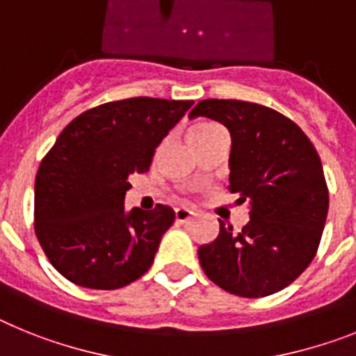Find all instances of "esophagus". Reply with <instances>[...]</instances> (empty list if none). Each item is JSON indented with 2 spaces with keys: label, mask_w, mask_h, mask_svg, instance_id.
Wrapping results in <instances>:
<instances>
[{
  "label": "esophagus",
  "mask_w": 356,
  "mask_h": 356,
  "mask_svg": "<svg viewBox=\"0 0 356 356\" xmlns=\"http://www.w3.org/2000/svg\"><path fill=\"white\" fill-rule=\"evenodd\" d=\"M193 215H195V213L191 211V209H188V208H177V209H175V220L181 222V224H184V222L190 220Z\"/></svg>",
  "instance_id": "1"
}]
</instances>
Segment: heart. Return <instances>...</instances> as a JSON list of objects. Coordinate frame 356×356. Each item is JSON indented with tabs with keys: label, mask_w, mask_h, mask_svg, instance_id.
<instances>
[{
	"label": "heart",
	"mask_w": 356,
	"mask_h": 356,
	"mask_svg": "<svg viewBox=\"0 0 356 356\" xmlns=\"http://www.w3.org/2000/svg\"><path fill=\"white\" fill-rule=\"evenodd\" d=\"M215 123H200V125H195V127H191L190 132H188V140L190 141H195L199 140V138H202L204 134H208L211 129H215Z\"/></svg>",
	"instance_id": "b5f03b06"
}]
</instances>
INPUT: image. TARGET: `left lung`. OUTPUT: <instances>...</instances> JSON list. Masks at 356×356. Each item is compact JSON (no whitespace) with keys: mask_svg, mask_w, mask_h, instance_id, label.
Segmentation results:
<instances>
[{"mask_svg":"<svg viewBox=\"0 0 356 356\" xmlns=\"http://www.w3.org/2000/svg\"><path fill=\"white\" fill-rule=\"evenodd\" d=\"M195 116L227 127V188L249 202L242 229L218 220V236L199 247L202 270L240 298L280 292L310 265L323 236L330 197L319 154L292 120L265 105L209 98L191 109Z\"/></svg>","mask_w":356,"mask_h":356,"instance_id":"left-lung-1","label":"left lung"}]
</instances>
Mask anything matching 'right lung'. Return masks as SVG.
<instances>
[{
    "instance_id": "right-lung-1",
    "label": "right lung",
    "mask_w": 356,
    "mask_h": 356,
    "mask_svg": "<svg viewBox=\"0 0 356 356\" xmlns=\"http://www.w3.org/2000/svg\"><path fill=\"white\" fill-rule=\"evenodd\" d=\"M193 102L127 98L76 116L41 161L35 234L66 280L95 290L129 285L150 268L174 209L125 211L129 175L148 172L156 148Z\"/></svg>"
}]
</instances>
